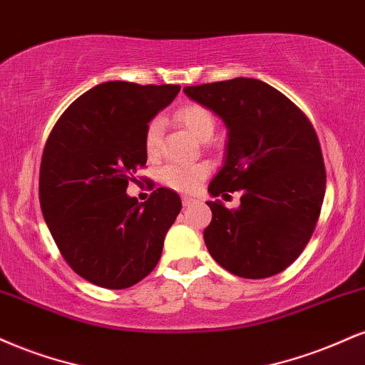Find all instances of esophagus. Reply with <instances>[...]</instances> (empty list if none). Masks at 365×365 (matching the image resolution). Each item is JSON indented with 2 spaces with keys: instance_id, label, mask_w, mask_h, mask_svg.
I'll use <instances>...</instances> for the list:
<instances>
[{
  "instance_id": "esophagus-1",
  "label": "esophagus",
  "mask_w": 365,
  "mask_h": 365,
  "mask_svg": "<svg viewBox=\"0 0 365 365\" xmlns=\"http://www.w3.org/2000/svg\"><path fill=\"white\" fill-rule=\"evenodd\" d=\"M192 203H195V200L190 198V196H184V198H182V205H184V207H191Z\"/></svg>"
}]
</instances>
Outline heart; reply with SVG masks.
<instances>
[{
  "label": "heart",
  "mask_w": 365,
  "mask_h": 365,
  "mask_svg": "<svg viewBox=\"0 0 365 365\" xmlns=\"http://www.w3.org/2000/svg\"><path fill=\"white\" fill-rule=\"evenodd\" d=\"M175 123L190 130L196 138L208 140L215 130V118L207 107L200 104H187L179 107L174 114ZM145 152L150 158L158 157L162 148V121L153 118L145 130ZM210 173V165L205 162H190V164H169L160 170V181L170 190L179 192H192L200 187L201 181Z\"/></svg>",
  "instance_id": "heart-1"
}]
</instances>
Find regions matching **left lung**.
<instances>
[{"mask_svg": "<svg viewBox=\"0 0 365 365\" xmlns=\"http://www.w3.org/2000/svg\"><path fill=\"white\" fill-rule=\"evenodd\" d=\"M229 130L224 167L210 195L241 191V207L208 201L203 237L212 258L242 278H267L292 264L309 242L327 191L314 128L290 98L255 78L186 87Z\"/></svg>", "mask_w": 365, "mask_h": 365, "instance_id": "8db88e82", "label": "left lung"}]
</instances>
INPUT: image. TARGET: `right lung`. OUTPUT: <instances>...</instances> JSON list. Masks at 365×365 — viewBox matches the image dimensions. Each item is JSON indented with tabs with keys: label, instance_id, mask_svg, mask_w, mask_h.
<instances>
[{
	"label": "right lung",
	"instance_id": "add662e5",
	"mask_svg": "<svg viewBox=\"0 0 365 365\" xmlns=\"http://www.w3.org/2000/svg\"><path fill=\"white\" fill-rule=\"evenodd\" d=\"M179 90L106 81L76 98L46 141L38 175L42 215L63 258L90 284L128 289L160 259L181 198L158 187L140 205L126 187L147 164V124Z\"/></svg>",
	"mask_w": 365,
	"mask_h": 365
}]
</instances>
